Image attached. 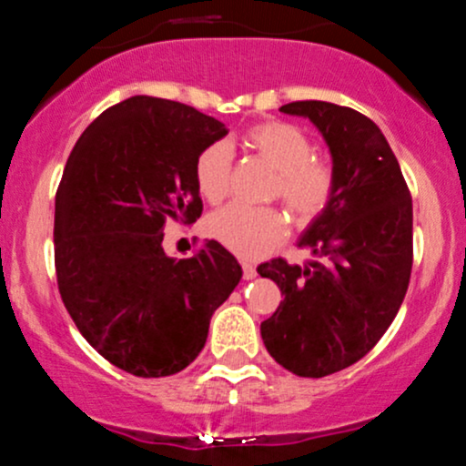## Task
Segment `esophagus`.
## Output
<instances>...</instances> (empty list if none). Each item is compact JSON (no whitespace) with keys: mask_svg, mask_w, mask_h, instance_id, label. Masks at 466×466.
<instances>
[{"mask_svg":"<svg viewBox=\"0 0 466 466\" xmlns=\"http://www.w3.org/2000/svg\"><path fill=\"white\" fill-rule=\"evenodd\" d=\"M243 279H245V280L257 279V268H254L252 263H243Z\"/></svg>","mask_w":466,"mask_h":466,"instance_id":"1","label":"esophagus"}]
</instances>
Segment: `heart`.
Segmentation results:
<instances>
[{
  "mask_svg": "<svg viewBox=\"0 0 466 466\" xmlns=\"http://www.w3.org/2000/svg\"><path fill=\"white\" fill-rule=\"evenodd\" d=\"M241 143L263 158L279 175L272 197L283 198L299 223L323 217L336 197V172L331 163L314 155V143L299 126L288 121H263L243 132ZM194 181L209 203H221L232 190V147L214 141L194 161ZM208 232L229 252L243 258L269 254L288 234V218L279 208H252L243 203L212 214Z\"/></svg>",
  "mask_w": 466,
  "mask_h": 466,
  "instance_id": "heart-1",
  "label": "heart"
}]
</instances>
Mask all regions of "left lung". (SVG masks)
Returning <instances> with one entry per match:
<instances>
[{
	"label": "left lung",
	"mask_w": 466,
	"mask_h": 466,
	"mask_svg": "<svg viewBox=\"0 0 466 466\" xmlns=\"http://www.w3.org/2000/svg\"><path fill=\"white\" fill-rule=\"evenodd\" d=\"M280 112L320 130L336 197L299 241L319 258L305 268L285 258L258 265L283 294L260 336L291 374L323 378L370 354L400 309L413 263L411 194L370 116L327 101H294Z\"/></svg>",
	"instance_id": "obj_1"
}]
</instances>
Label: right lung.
<instances>
[{"label": "right lung", "mask_w": 466, "mask_h": 466, "mask_svg": "<svg viewBox=\"0 0 466 466\" xmlns=\"http://www.w3.org/2000/svg\"><path fill=\"white\" fill-rule=\"evenodd\" d=\"M225 135L192 106L137 95L101 112L64 167L55 197L61 300L81 336L132 376L186 370L243 276L217 241L192 258L163 252L167 223L201 217L194 161Z\"/></svg>", "instance_id": "obj_1"}]
</instances>
